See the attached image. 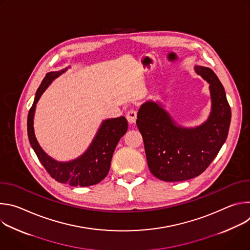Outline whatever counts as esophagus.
Returning a JSON list of instances; mask_svg holds the SVG:
<instances>
[{
	"label": "esophagus",
	"mask_w": 250,
	"mask_h": 250,
	"mask_svg": "<svg viewBox=\"0 0 250 250\" xmlns=\"http://www.w3.org/2000/svg\"><path fill=\"white\" fill-rule=\"evenodd\" d=\"M136 116H137V113L135 110H129L126 113V120L128 124H134L136 121Z\"/></svg>",
	"instance_id": "esophagus-1"
}]
</instances>
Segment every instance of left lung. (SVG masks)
<instances>
[{
	"label": "left lung",
	"instance_id": "obj_1",
	"mask_svg": "<svg viewBox=\"0 0 250 250\" xmlns=\"http://www.w3.org/2000/svg\"><path fill=\"white\" fill-rule=\"evenodd\" d=\"M209 84L211 110L196 127L178 125L161 104L147 101L137 113L136 125L144 138L150 172L166 182L192 179L203 173L218 155L228 137L231 111L218 76L208 67L195 66Z\"/></svg>",
	"mask_w": 250,
	"mask_h": 250
}]
</instances>
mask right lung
Here are the masks:
<instances>
[{
    "label": "right lung",
    "instance_id": "right-lung-1",
    "mask_svg": "<svg viewBox=\"0 0 250 250\" xmlns=\"http://www.w3.org/2000/svg\"><path fill=\"white\" fill-rule=\"evenodd\" d=\"M66 70L67 68L49 72L42 80L28 112L27 135L32 149L53 179L72 187L92 186L100 183L108 175L116 146L127 130V121L125 117L104 121L88 149L74 160L59 162L48 156L41 147L34 134L33 117L35 106L49 84Z\"/></svg>",
    "mask_w": 250,
    "mask_h": 250
}]
</instances>
